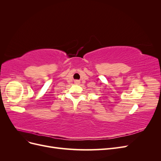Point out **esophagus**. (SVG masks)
Listing matches in <instances>:
<instances>
[{"label":"esophagus","mask_w":161,"mask_h":161,"mask_svg":"<svg viewBox=\"0 0 161 161\" xmlns=\"http://www.w3.org/2000/svg\"><path fill=\"white\" fill-rule=\"evenodd\" d=\"M75 84H77V85H78V84L80 83V81H79V80H76L75 81Z\"/></svg>","instance_id":"obj_1"}]
</instances>
